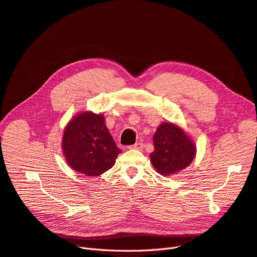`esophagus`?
<instances>
[{
    "label": "esophagus",
    "mask_w": 257,
    "mask_h": 257,
    "mask_svg": "<svg viewBox=\"0 0 257 257\" xmlns=\"http://www.w3.org/2000/svg\"><path fill=\"white\" fill-rule=\"evenodd\" d=\"M143 143H137L135 145H132V146H129V149H137V150H142L143 148Z\"/></svg>",
    "instance_id": "34e87169"
}]
</instances>
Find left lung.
Masks as SVG:
<instances>
[{"instance_id":"obj_1","label":"left lung","mask_w":257,"mask_h":257,"mask_svg":"<svg viewBox=\"0 0 257 257\" xmlns=\"http://www.w3.org/2000/svg\"><path fill=\"white\" fill-rule=\"evenodd\" d=\"M153 144L154 151L150 154V161L154 169L164 176L184 170L195 158V143L174 122H162L154 133Z\"/></svg>"}]
</instances>
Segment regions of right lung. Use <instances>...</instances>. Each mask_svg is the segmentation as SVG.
<instances>
[{
  "label": "right lung",
  "mask_w": 257,
  "mask_h": 257,
  "mask_svg": "<svg viewBox=\"0 0 257 257\" xmlns=\"http://www.w3.org/2000/svg\"><path fill=\"white\" fill-rule=\"evenodd\" d=\"M65 160L85 176H98L112 168L121 152L111 137L103 114L76 113L66 125L62 139Z\"/></svg>",
  "instance_id": "add662e5"
}]
</instances>
